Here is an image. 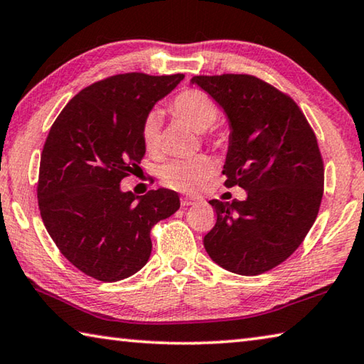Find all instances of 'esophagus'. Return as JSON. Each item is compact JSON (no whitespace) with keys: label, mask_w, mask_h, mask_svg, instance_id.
<instances>
[{"label":"esophagus","mask_w":364,"mask_h":364,"mask_svg":"<svg viewBox=\"0 0 364 364\" xmlns=\"http://www.w3.org/2000/svg\"><path fill=\"white\" fill-rule=\"evenodd\" d=\"M197 199H194V197H181V205L183 207H189V205H196L197 204Z\"/></svg>","instance_id":"34e87169"}]
</instances>
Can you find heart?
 <instances>
[{"label":"heart","instance_id":"1","mask_svg":"<svg viewBox=\"0 0 364 364\" xmlns=\"http://www.w3.org/2000/svg\"><path fill=\"white\" fill-rule=\"evenodd\" d=\"M171 110L188 122L191 127L199 132H205L217 123L220 110L210 96L202 93L199 90H186L175 96L171 101ZM160 114L152 112L144 119L141 125V138L146 149L149 152H157L160 146ZM213 162L207 156H197L193 159L171 160L160 168V178L165 186H168L180 193H196L204 183L213 175Z\"/></svg>","mask_w":364,"mask_h":364}]
</instances>
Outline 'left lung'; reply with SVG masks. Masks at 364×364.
<instances>
[{"mask_svg":"<svg viewBox=\"0 0 364 364\" xmlns=\"http://www.w3.org/2000/svg\"><path fill=\"white\" fill-rule=\"evenodd\" d=\"M191 83L228 119L225 184L247 191L245 200H210L217 223L204 247L231 273L262 274L291 257L316 220L324 186L316 136L297 104L260 78L226 73Z\"/></svg>","mask_w":364,"mask_h":364,"instance_id":"8db88e82","label":"left lung"}]
</instances>
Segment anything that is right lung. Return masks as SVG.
<instances>
[{"label":"right lung","mask_w":364,"mask_h":364,"mask_svg":"<svg viewBox=\"0 0 364 364\" xmlns=\"http://www.w3.org/2000/svg\"><path fill=\"white\" fill-rule=\"evenodd\" d=\"M183 73H122L86 86L46 138L38 178L40 213L67 260L104 282L125 279L151 257V230L180 208L175 191H122L146 152L141 125Z\"/></svg>","instance_id":"right-lung-1"}]
</instances>
